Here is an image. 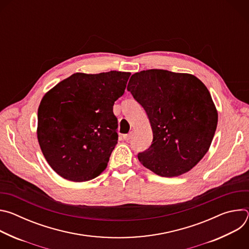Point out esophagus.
Listing matches in <instances>:
<instances>
[{
    "label": "esophagus",
    "mask_w": 249,
    "mask_h": 249,
    "mask_svg": "<svg viewBox=\"0 0 249 249\" xmlns=\"http://www.w3.org/2000/svg\"><path fill=\"white\" fill-rule=\"evenodd\" d=\"M132 138V132H130L129 134H126V135H123V139L125 140V141H129L130 139Z\"/></svg>",
    "instance_id": "1"
}]
</instances>
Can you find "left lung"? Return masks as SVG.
<instances>
[{"instance_id": "1", "label": "left lung", "mask_w": 249, "mask_h": 249, "mask_svg": "<svg viewBox=\"0 0 249 249\" xmlns=\"http://www.w3.org/2000/svg\"><path fill=\"white\" fill-rule=\"evenodd\" d=\"M144 107L153 130L151 147L138 154L140 162L162 177L192 169L209 151L218 110L206 86L194 75L146 70L127 86Z\"/></svg>"}]
</instances>
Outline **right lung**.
Masks as SVG:
<instances>
[{
  "label": "right lung",
  "mask_w": 249,
  "mask_h": 249,
  "mask_svg": "<svg viewBox=\"0 0 249 249\" xmlns=\"http://www.w3.org/2000/svg\"><path fill=\"white\" fill-rule=\"evenodd\" d=\"M129 72L76 73L48 90L38 107L37 139L52 169L84 182L107 166L118 140L114 102L123 95Z\"/></svg>",
  "instance_id": "add662e5"
}]
</instances>
